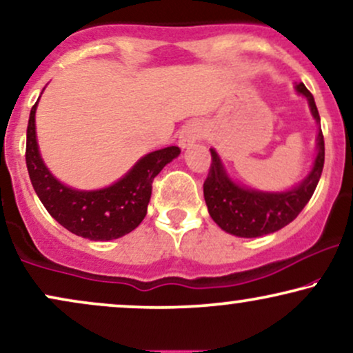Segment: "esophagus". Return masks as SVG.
<instances>
[{"mask_svg":"<svg viewBox=\"0 0 353 353\" xmlns=\"http://www.w3.org/2000/svg\"><path fill=\"white\" fill-rule=\"evenodd\" d=\"M202 135H203V128L199 122H192L189 125H185L179 135V146L182 150L190 148L195 141H199L200 138H202Z\"/></svg>","mask_w":353,"mask_h":353,"instance_id":"1","label":"esophagus"}]
</instances>
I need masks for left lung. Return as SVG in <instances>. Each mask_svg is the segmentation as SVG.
Returning a JSON list of instances; mask_svg holds the SVG:
<instances>
[{
    "mask_svg": "<svg viewBox=\"0 0 353 353\" xmlns=\"http://www.w3.org/2000/svg\"><path fill=\"white\" fill-rule=\"evenodd\" d=\"M296 91L310 102L311 114L319 123V112L314 97L303 83ZM207 179L203 182V197L213 221L226 233L239 238H257L282 230L300 215L305 205L313 197L321 172L324 168V137L318 133V154L307 177L288 192H259L241 187L226 174L215 150Z\"/></svg>",
    "mask_w": 353,
    "mask_h": 353,
    "instance_id": "1",
    "label": "left lung"
}]
</instances>
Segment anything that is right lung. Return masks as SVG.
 <instances>
[{
    "label": "right lung",
    "instance_id": "obj_1",
    "mask_svg": "<svg viewBox=\"0 0 353 353\" xmlns=\"http://www.w3.org/2000/svg\"><path fill=\"white\" fill-rule=\"evenodd\" d=\"M37 102L29 115L26 164L35 194L47 212L63 228L91 241L117 239L135 230L146 216L154 177L179 156V146H168L143 156L122 179L105 189H71L58 182L40 158L35 138Z\"/></svg>",
    "mask_w": 353,
    "mask_h": 353
}]
</instances>
